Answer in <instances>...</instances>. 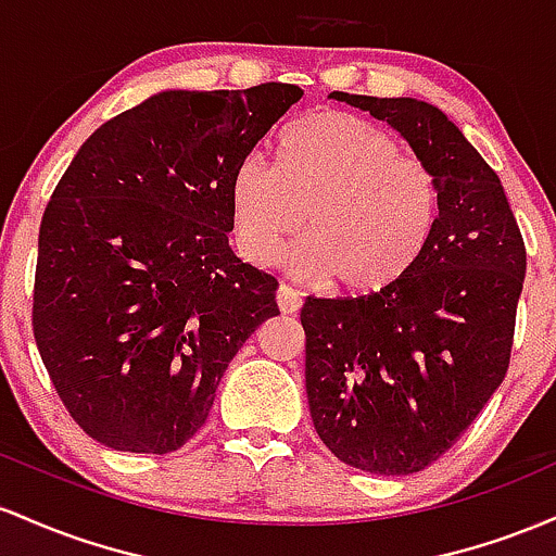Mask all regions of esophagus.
Masks as SVG:
<instances>
[{"label":"esophagus","instance_id":"obj_1","mask_svg":"<svg viewBox=\"0 0 556 556\" xmlns=\"http://www.w3.org/2000/svg\"><path fill=\"white\" fill-rule=\"evenodd\" d=\"M276 302L283 315H291V312H296L302 307V296H299V291L291 289L289 283H280L278 291H276Z\"/></svg>","mask_w":556,"mask_h":556}]
</instances>
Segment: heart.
I'll return each instance as SVG.
<instances>
[{
  "instance_id": "b5f03b06",
  "label": "heart",
  "mask_w": 556,
  "mask_h": 556,
  "mask_svg": "<svg viewBox=\"0 0 556 556\" xmlns=\"http://www.w3.org/2000/svg\"><path fill=\"white\" fill-rule=\"evenodd\" d=\"M441 215V186L386 128L349 112L302 117L280 139V167L260 154L230 178L236 247L252 265L278 262L286 239L302 278L346 294H380L420 262Z\"/></svg>"
}]
</instances>
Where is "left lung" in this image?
I'll return each mask as SVG.
<instances>
[{
	"label": "left lung",
	"instance_id": "obj_1",
	"mask_svg": "<svg viewBox=\"0 0 556 556\" xmlns=\"http://www.w3.org/2000/svg\"><path fill=\"white\" fill-rule=\"evenodd\" d=\"M330 99L399 130L441 186L433 239L396 286L307 296L302 307L323 444L357 470L409 476L457 444L507 376L526 244L502 180L439 108L344 91Z\"/></svg>",
	"mask_w": 556,
	"mask_h": 556
}]
</instances>
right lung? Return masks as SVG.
<instances>
[{"mask_svg":"<svg viewBox=\"0 0 556 556\" xmlns=\"http://www.w3.org/2000/svg\"><path fill=\"white\" fill-rule=\"evenodd\" d=\"M294 84L162 91L86 139L43 210L34 339L54 391L99 444L176 452L278 280L228 247L230 178Z\"/></svg>","mask_w":556,"mask_h":556,"instance_id":"right-lung-1","label":"right lung"}]
</instances>
